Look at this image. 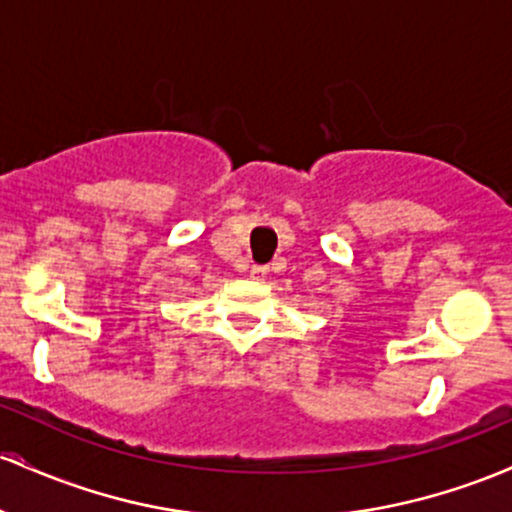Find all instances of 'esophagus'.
Returning a JSON list of instances; mask_svg holds the SVG:
<instances>
[{
  "label": "esophagus",
  "mask_w": 512,
  "mask_h": 512,
  "mask_svg": "<svg viewBox=\"0 0 512 512\" xmlns=\"http://www.w3.org/2000/svg\"><path fill=\"white\" fill-rule=\"evenodd\" d=\"M266 273H268L266 266H251V268H249V275H251V278H254V280H263V278H266Z\"/></svg>",
  "instance_id": "34e87169"
}]
</instances>
